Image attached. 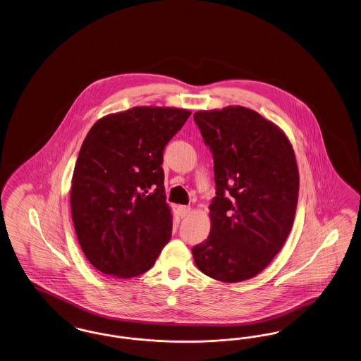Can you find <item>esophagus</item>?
Masks as SVG:
<instances>
[{"mask_svg":"<svg viewBox=\"0 0 361 361\" xmlns=\"http://www.w3.org/2000/svg\"><path fill=\"white\" fill-rule=\"evenodd\" d=\"M190 211H192V208L188 206L177 207V212H178V216H181V218H187V216H189Z\"/></svg>","mask_w":361,"mask_h":361,"instance_id":"1","label":"esophagus"}]
</instances>
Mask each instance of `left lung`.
Returning a JSON list of instances; mask_svg holds the SVG:
<instances>
[{"label":"left lung","mask_w":361,"mask_h":361,"mask_svg":"<svg viewBox=\"0 0 361 361\" xmlns=\"http://www.w3.org/2000/svg\"><path fill=\"white\" fill-rule=\"evenodd\" d=\"M214 155L211 230L192 249L197 268L238 283L262 272L291 231L299 171L284 131L258 112L230 105L193 115Z\"/></svg>","instance_id":"8db88e82"}]
</instances>
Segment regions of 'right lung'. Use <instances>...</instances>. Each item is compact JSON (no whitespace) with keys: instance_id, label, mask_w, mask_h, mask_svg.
<instances>
[{"instance_id":"obj_1","label":"right lung","mask_w":361,"mask_h":361,"mask_svg":"<svg viewBox=\"0 0 361 361\" xmlns=\"http://www.w3.org/2000/svg\"><path fill=\"white\" fill-rule=\"evenodd\" d=\"M190 116L173 106H134L96 121L71 178V218L87 261L105 275L147 272L172 237L164 149Z\"/></svg>"}]
</instances>
